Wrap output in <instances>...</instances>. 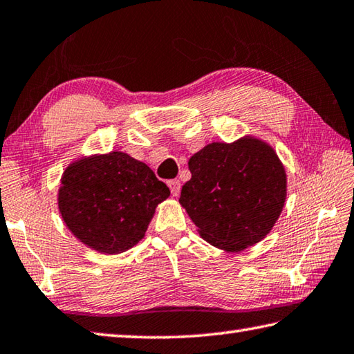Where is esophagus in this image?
Segmentation results:
<instances>
[{"label":"esophagus","instance_id":"obj_1","mask_svg":"<svg viewBox=\"0 0 354 354\" xmlns=\"http://www.w3.org/2000/svg\"><path fill=\"white\" fill-rule=\"evenodd\" d=\"M168 186H169V189H171V194L174 196V197H177L178 194H180V182L177 178H174V180H169L168 182Z\"/></svg>","mask_w":354,"mask_h":354}]
</instances>
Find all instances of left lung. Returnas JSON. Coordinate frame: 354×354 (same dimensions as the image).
<instances>
[{"label": "left lung", "mask_w": 354, "mask_h": 354, "mask_svg": "<svg viewBox=\"0 0 354 354\" xmlns=\"http://www.w3.org/2000/svg\"><path fill=\"white\" fill-rule=\"evenodd\" d=\"M188 166L191 180L178 202L206 242L239 252L272 230L285 205L286 172L268 143L254 137L214 142Z\"/></svg>", "instance_id": "8db88e82"}]
</instances>
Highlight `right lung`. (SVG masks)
Instances as JSON below:
<instances>
[{
  "instance_id": "obj_1",
  "label": "right lung",
  "mask_w": 354,
  "mask_h": 354,
  "mask_svg": "<svg viewBox=\"0 0 354 354\" xmlns=\"http://www.w3.org/2000/svg\"><path fill=\"white\" fill-rule=\"evenodd\" d=\"M169 194L148 165L112 151L66 168L58 209L80 242L103 254H120L145 237L157 205Z\"/></svg>"
}]
</instances>
